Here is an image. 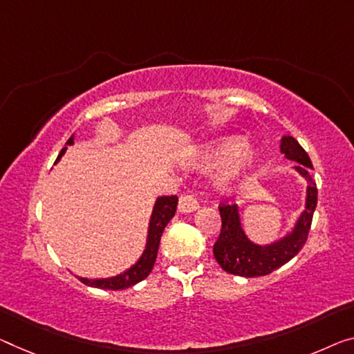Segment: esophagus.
<instances>
[{
  "mask_svg": "<svg viewBox=\"0 0 354 354\" xmlns=\"http://www.w3.org/2000/svg\"><path fill=\"white\" fill-rule=\"evenodd\" d=\"M198 207V199L192 194H182L180 199H178V210L183 212V214H189V212H194Z\"/></svg>",
  "mask_w": 354,
  "mask_h": 354,
  "instance_id": "esophagus-1",
  "label": "esophagus"
}]
</instances>
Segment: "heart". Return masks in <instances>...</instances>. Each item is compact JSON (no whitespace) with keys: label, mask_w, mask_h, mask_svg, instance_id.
I'll use <instances>...</instances> for the list:
<instances>
[{"label":"heart","mask_w":354,"mask_h":354,"mask_svg":"<svg viewBox=\"0 0 354 354\" xmlns=\"http://www.w3.org/2000/svg\"><path fill=\"white\" fill-rule=\"evenodd\" d=\"M258 162V151L245 145L237 136L212 140L193 156L192 166L201 171H221L218 185L225 192H234L247 180Z\"/></svg>","instance_id":"obj_1"}]
</instances>
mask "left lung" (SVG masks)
<instances>
[{
    "mask_svg": "<svg viewBox=\"0 0 354 354\" xmlns=\"http://www.w3.org/2000/svg\"><path fill=\"white\" fill-rule=\"evenodd\" d=\"M281 153L288 160L297 161L296 171L307 178V204L301 218L290 236L268 247L254 245L250 242L241 227L236 204H220L221 231L214 245V254L221 269L232 275L241 277H263L269 275L281 266L291 261L306 245L310 226H312L313 212L318 203V188L312 178L313 165L307 151L302 149L291 136H285L280 145Z\"/></svg>",
    "mask_w": 354,
    "mask_h": 354,
    "instance_id": "obj_1",
    "label": "left lung"
}]
</instances>
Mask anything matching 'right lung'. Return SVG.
<instances>
[{
	"instance_id": "1",
	"label": "right lung",
	"mask_w": 354,
	"mask_h": 354,
	"mask_svg": "<svg viewBox=\"0 0 354 354\" xmlns=\"http://www.w3.org/2000/svg\"><path fill=\"white\" fill-rule=\"evenodd\" d=\"M73 142H74V139H73V136H71L66 144L71 145ZM64 150H66V147L59 151L57 161L62 158ZM177 203H178L177 196H161V198L156 199L153 214H151V218H150L149 237H147V248H145L142 257H140V259L133 266L131 269H128L124 274L112 277V279H101V280L79 279V280L88 286L115 291V290H124V288L133 286L136 283H139V281H142L144 279H147L155 266L162 231H165L167 223L172 220V216L176 215Z\"/></svg>"
}]
</instances>
